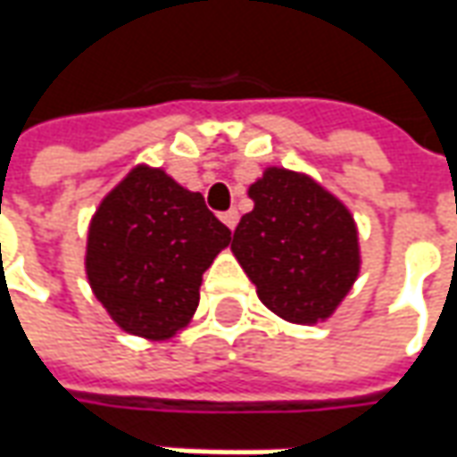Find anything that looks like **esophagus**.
Wrapping results in <instances>:
<instances>
[{
	"instance_id": "obj_1",
	"label": "esophagus",
	"mask_w": 457,
	"mask_h": 457,
	"mask_svg": "<svg viewBox=\"0 0 457 457\" xmlns=\"http://www.w3.org/2000/svg\"><path fill=\"white\" fill-rule=\"evenodd\" d=\"M220 220H223V223H226V226H228V228L234 231V228H237V223H238V211H237V208H231V211L220 213Z\"/></svg>"
}]
</instances>
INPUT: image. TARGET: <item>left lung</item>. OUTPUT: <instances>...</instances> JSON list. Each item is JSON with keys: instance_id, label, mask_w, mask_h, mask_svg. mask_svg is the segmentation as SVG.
Listing matches in <instances>:
<instances>
[{"instance_id": "8db88e82", "label": "left lung", "mask_w": 457, "mask_h": 457, "mask_svg": "<svg viewBox=\"0 0 457 457\" xmlns=\"http://www.w3.org/2000/svg\"><path fill=\"white\" fill-rule=\"evenodd\" d=\"M231 252L264 305L290 323L330 318L359 277L353 216L312 178L270 167L252 187Z\"/></svg>"}]
</instances>
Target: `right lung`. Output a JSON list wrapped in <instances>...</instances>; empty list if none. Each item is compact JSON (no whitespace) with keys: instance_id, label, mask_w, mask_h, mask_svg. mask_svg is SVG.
I'll use <instances>...</instances> for the list:
<instances>
[{"instance_id":"right-lung-1","label":"right lung","mask_w":457,"mask_h":457,"mask_svg":"<svg viewBox=\"0 0 457 457\" xmlns=\"http://www.w3.org/2000/svg\"><path fill=\"white\" fill-rule=\"evenodd\" d=\"M231 231L162 170L134 167L101 201L88 228L86 274L119 328L165 341L190 323L203 272Z\"/></svg>"}]
</instances>
